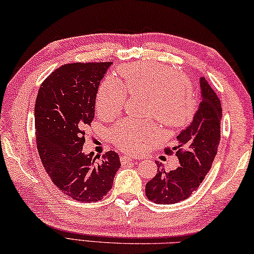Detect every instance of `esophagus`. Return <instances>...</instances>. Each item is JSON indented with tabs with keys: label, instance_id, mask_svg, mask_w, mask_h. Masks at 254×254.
<instances>
[{
	"label": "esophagus",
	"instance_id": "esophagus-1",
	"mask_svg": "<svg viewBox=\"0 0 254 254\" xmlns=\"http://www.w3.org/2000/svg\"><path fill=\"white\" fill-rule=\"evenodd\" d=\"M132 161H137V157L135 156H129V155H124V156H122V158H120V162L126 164L128 162H132Z\"/></svg>",
	"mask_w": 254,
	"mask_h": 254
}]
</instances>
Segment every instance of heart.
I'll use <instances>...</instances> for the list:
<instances>
[{
	"label": "heart",
	"mask_w": 254,
	"mask_h": 254,
	"mask_svg": "<svg viewBox=\"0 0 254 254\" xmlns=\"http://www.w3.org/2000/svg\"><path fill=\"white\" fill-rule=\"evenodd\" d=\"M119 79L107 77L97 93V109L115 114L123 108L127 91L146 92L147 113L165 126L185 127L197 109V99L189 78L171 65L157 62L127 64L119 68ZM158 128L150 119H123L110 130V139L120 147L137 152L155 138Z\"/></svg>",
	"instance_id": "obj_1"
}]
</instances>
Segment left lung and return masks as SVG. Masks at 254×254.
Here are the masks:
<instances>
[{
  "mask_svg": "<svg viewBox=\"0 0 254 254\" xmlns=\"http://www.w3.org/2000/svg\"><path fill=\"white\" fill-rule=\"evenodd\" d=\"M201 102L189 127L176 137L177 143L165 148L179 158L181 166L166 172L156 162L157 174L146 184V196L157 204H174L190 197L211 170L221 139L222 107L219 97L201 77Z\"/></svg>",
  "mask_w": 254,
  "mask_h": 254,
  "instance_id": "1",
  "label": "left lung"
}]
</instances>
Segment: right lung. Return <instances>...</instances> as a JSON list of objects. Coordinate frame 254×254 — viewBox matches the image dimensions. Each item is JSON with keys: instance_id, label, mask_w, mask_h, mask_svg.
<instances>
[{"instance_id": "obj_1", "label": "right lung", "mask_w": 254, "mask_h": 254, "mask_svg": "<svg viewBox=\"0 0 254 254\" xmlns=\"http://www.w3.org/2000/svg\"><path fill=\"white\" fill-rule=\"evenodd\" d=\"M111 62L69 64L44 80L34 107L38 152L53 184L78 202L104 198L120 168L114 150L98 163L82 152L84 129L95 117L96 97Z\"/></svg>"}]
</instances>
